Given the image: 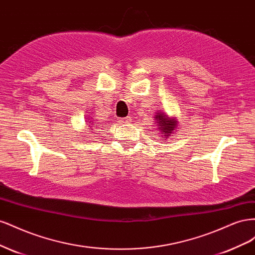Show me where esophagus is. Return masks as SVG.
<instances>
[{
    "mask_svg": "<svg viewBox=\"0 0 255 255\" xmlns=\"http://www.w3.org/2000/svg\"><path fill=\"white\" fill-rule=\"evenodd\" d=\"M118 122L120 123V125H128V123L132 122V119H130L129 117H127V118H121L118 120Z\"/></svg>",
    "mask_w": 255,
    "mask_h": 255,
    "instance_id": "esophagus-1",
    "label": "esophagus"
}]
</instances>
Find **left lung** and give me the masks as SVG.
I'll return each mask as SVG.
<instances>
[{
	"label": "left lung",
	"mask_w": 255,
	"mask_h": 255,
	"mask_svg": "<svg viewBox=\"0 0 255 255\" xmlns=\"http://www.w3.org/2000/svg\"><path fill=\"white\" fill-rule=\"evenodd\" d=\"M154 118H155V123L157 125L158 130L163 134V136H160L161 138H169V136L175 132V128L177 125H179V121L175 118L169 117L168 115L160 111L155 114Z\"/></svg>",
	"instance_id": "1"
}]
</instances>
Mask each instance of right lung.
Segmentation results:
<instances>
[{"label":"right lung","mask_w":255,"mask_h":255,"mask_svg":"<svg viewBox=\"0 0 255 255\" xmlns=\"http://www.w3.org/2000/svg\"><path fill=\"white\" fill-rule=\"evenodd\" d=\"M94 123H95V122H92V125H94ZM95 127H97V123H95Z\"/></svg>","instance_id":"add662e5"}]
</instances>
